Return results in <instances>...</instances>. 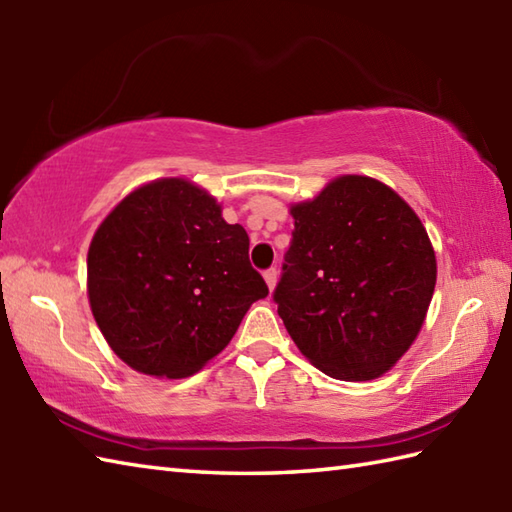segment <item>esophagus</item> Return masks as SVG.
I'll use <instances>...</instances> for the list:
<instances>
[{
	"instance_id": "esophagus-1",
	"label": "esophagus",
	"mask_w": 512,
	"mask_h": 512,
	"mask_svg": "<svg viewBox=\"0 0 512 512\" xmlns=\"http://www.w3.org/2000/svg\"><path fill=\"white\" fill-rule=\"evenodd\" d=\"M264 279H266L268 288L273 290V288L277 286V279H279V270H277V266H270V268H266V270H264Z\"/></svg>"
}]
</instances>
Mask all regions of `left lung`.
Returning a JSON list of instances; mask_svg holds the SVG:
<instances>
[{
	"mask_svg": "<svg viewBox=\"0 0 512 512\" xmlns=\"http://www.w3.org/2000/svg\"><path fill=\"white\" fill-rule=\"evenodd\" d=\"M295 217L279 317L301 354L339 380H372L416 339L436 288V255L418 215L387 184L332 180Z\"/></svg>",
	"mask_w": 512,
	"mask_h": 512,
	"instance_id": "1",
	"label": "left lung"
}]
</instances>
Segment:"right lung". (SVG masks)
Here are the masks:
<instances>
[{
	"mask_svg": "<svg viewBox=\"0 0 512 512\" xmlns=\"http://www.w3.org/2000/svg\"><path fill=\"white\" fill-rule=\"evenodd\" d=\"M88 295L116 356L180 378L224 350L268 286L244 226L226 224L204 189L165 178L129 193L94 233Z\"/></svg>",
	"mask_w": 512,
	"mask_h": 512,
	"instance_id": "1",
	"label": "right lung"
}]
</instances>
